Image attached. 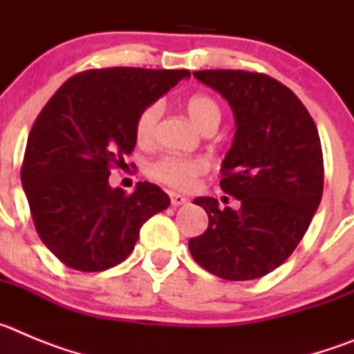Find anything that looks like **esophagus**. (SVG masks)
I'll list each match as a JSON object with an SVG mask.
<instances>
[{
    "label": "esophagus",
    "mask_w": 354,
    "mask_h": 354,
    "mask_svg": "<svg viewBox=\"0 0 354 354\" xmlns=\"http://www.w3.org/2000/svg\"><path fill=\"white\" fill-rule=\"evenodd\" d=\"M170 202H171V205H175V207H179V205L187 204L189 200H187L186 196L179 195V193H170Z\"/></svg>",
    "instance_id": "1"
}]
</instances>
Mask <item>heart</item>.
Segmentation results:
<instances>
[{
  "instance_id": "1",
  "label": "heart",
  "mask_w": 354,
  "mask_h": 354,
  "mask_svg": "<svg viewBox=\"0 0 354 354\" xmlns=\"http://www.w3.org/2000/svg\"><path fill=\"white\" fill-rule=\"evenodd\" d=\"M187 115L204 133L214 131L221 122V108L211 95L196 93L186 102ZM162 115V102L156 101L147 104L134 122V134L142 145L154 142L159 120ZM209 170V162L204 158H184V156L167 154L150 162L149 175L159 183L174 189H189L198 177Z\"/></svg>"
}]
</instances>
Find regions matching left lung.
<instances>
[{"instance_id": "left-lung-1", "label": "left lung", "mask_w": 354, "mask_h": 354, "mask_svg": "<svg viewBox=\"0 0 354 354\" xmlns=\"http://www.w3.org/2000/svg\"><path fill=\"white\" fill-rule=\"evenodd\" d=\"M193 76L218 90L236 115L220 186L241 209H220L211 196L195 198L209 227L189 239V252L225 280L261 278L289 259L321 204L324 162L317 127L296 93L268 74L216 68Z\"/></svg>"}]
</instances>
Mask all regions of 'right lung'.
<instances>
[{
  "mask_svg": "<svg viewBox=\"0 0 354 354\" xmlns=\"http://www.w3.org/2000/svg\"><path fill=\"white\" fill-rule=\"evenodd\" d=\"M189 71L92 68L68 77L31 127L21 180L42 243L65 266L104 271L129 257L140 228L170 205L161 187H111L136 145L134 122Z\"/></svg>",
  "mask_w": 354,
  "mask_h": 354,
  "instance_id": "1",
  "label": "right lung"
}]
</instances>
